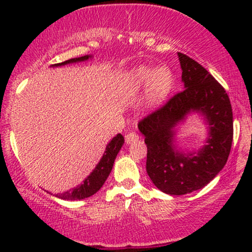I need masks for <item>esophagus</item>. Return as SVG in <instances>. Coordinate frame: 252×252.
Returning a JSON list of instances; mask_svg holds the SVG:
<instances>
[{
  "label": "esophagus",
  "instance_id": "obj_1",
  "mask_svg": "<svg viewBox=\"0 0 252 252\" xmlns=\"http://www.w3.org/2000/svg\"><path fill=\"white\" fill-rule=\"evenodd\" d=\"M138 138L140 137H138V135L136 134V132H128V134L126 135V142L128 144H131V143L136 142Z\"/></svg>",
  "mask_w": 252,
  "mask_h": 252
}]
</instances>
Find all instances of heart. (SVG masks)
Masks as SVG:
<instances>
[{
  "mask_svg": "<svg viewBox=\"0 0 252 252\" xmlns=\"http://www.w3.org/2000/svg\"><path fill=\"white\" fill-rule=\"evenodd\" d=\"M129 84L135 91L148 86L149 100L158 104L168 96L172 88V73L167 67L152 68L140 66L130 72Z\"/></svg>",
  "mask_w": 252,
  "mask_h": 252,
  "instance_id": "1",
  "label": "heart"
}]
</instances>
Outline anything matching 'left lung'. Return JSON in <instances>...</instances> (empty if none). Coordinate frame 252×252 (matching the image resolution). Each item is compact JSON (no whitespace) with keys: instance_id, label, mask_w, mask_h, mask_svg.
<instances>
[{"instance_id":"1","label":"left lung","mask_w":252,"mask_h":252,"mask_svg":"<svg viewBox=\"0 0 252 252\" xmlns=\"http://www.w3.org/2000/svg\"><path fill=\"white\" fill-rule=\"evenodd\" d=\"M185 90L138 123L147 144V173L170 195H184L206 186L224 168L233 138V117L224 88L192 58L178 53ZM196 112L208 126L205 143L196 151L176 146L178 126Z\"/></svg>"}]
</instances>
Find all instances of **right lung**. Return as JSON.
I'll return each mask as SVG.
<instances>
[{
    "label": "right lung",
    "instance_id": "obj_1",
    "mask_svg": "<svg viewBox=\"0 0 252 252\" xmlns=\"http://www.w3.org/2000/svg\"><path fill=\"white\" fill-rule=\"evenodd\" d=\"M91 58L92 56L73 58V59L66 60V62L56 63V65L52 66H53V67H59V66L67 65V63L86 62V60L91 59ZM123 143L124 137L121 134H117L108 144H106L105 152H104L102 158H100L99 162L97 163V166L94 167V169L90 173V175H88V178H86L82 184L78 185L77 187H74V189L66 190V192L63 193H58L56 196L60 199H63V200H82V199L89 198V196L97 193L98 190L102 189L104 182H105L108 176L110 175V173H111L112 167H114L115 158H116L118 152L122 148Z\"/></svg>",
    "mask_w": 252,
    "mask_h": 252
}]
</instances>
